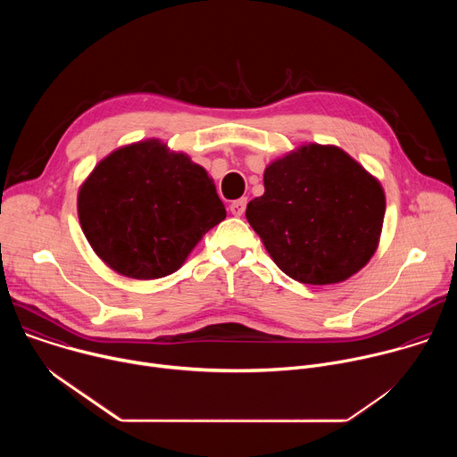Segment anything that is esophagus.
<instances>
[{"mask_svg": "<svg viewBox=\"0 0 457 457\" xmlns=\"http://www.w3.org/2000/svg\"><path fill=\"white\" fill-rule=\"evenodd\" d=\"M245 206H247V199L242 197L238 201H233L231 206H229V212L235 215V217H242L244 212H245Z\"/></svg>", "mask_w": 457, "mask_h": 457, "instance_id": "34e87169", "label": "esophagus"}]
</instances>
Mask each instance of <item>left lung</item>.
Returning a JSON list of instances; mask_svg holds the SVG:
<instances>
[{"instance_id":"left-lung-1","label":"left lung","mask_w":457,"mask_h":457,"mask_svg":"<svg viewBox=\"0 0 457 457\" xmlns=\"http://www.w3.org/2000/svg\"><path fill=\"white\" fill-rule=\"evenodd\" d=\"M385 193L349 154L333 145H302L264 171V195L245 219L275 264L293 280L338 284L378 249Z\"/></svg>"}]
</instances>
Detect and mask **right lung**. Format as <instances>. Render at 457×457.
Listing matches in <instances>:
<instances>
[{
  "mask_svg": "<svg viewBox=\"0 0 457 457\" xmlns=\"http://www.w3.org/2000/svg\"><path fill=\"white\" fill-rule=\"evenodd\" d=\"M81 229L96 254L122 277L175 273L226 208L208 171L159 139L106 155L78 193Z\"/></svg>",
  "mask_w": 457,
  "mask_h": 457,
  "instance_id": "1",
  "label": "right lung"
}]
</instances>
